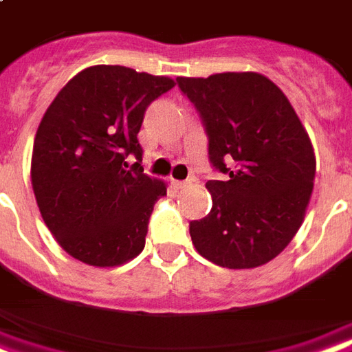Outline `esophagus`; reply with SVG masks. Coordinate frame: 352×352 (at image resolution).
Masks as SVG:
<instances>
[{"instance_id": "obj_1", "label": "esophagus", "mask_w": 352, "mask_h": 352, "mask_svg": "<svg viewBox=\"0 0 352 352\" xmlns=\"http://www.w3.org/2000/svg\"><path fill=\"white\" fill-rule=\"evenodd\" d=\"M191 184V182H178V179H173V186L176 187V189H184V187H187Z\"/></svg>"}]
</instances>
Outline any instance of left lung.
Wrapping results in <instances>:
<instances>
[{
    "instance_id": "8db88e82",
    "label": "left lung",
    "mask_w": 352,
    "mask_h": 352,
    "mask_svg": "<svg viewBox=\"0 0 352 352\" xmlns=\"http://www.w3.org/2000/svg\"><path fill=\"white\" fill-rule=\"evenodd\" d=\"M210 139L211 211L189 223L198 254L228 269L260 267L284 250L305 221L316 155L286 94L258 72L178 78Z\"/></svg>"
}]
</instances>
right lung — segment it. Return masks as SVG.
<instances>
[{
	"instance_id": "add662e5",
	"label": "right lung",
	"mask_w": 352,
	"mask_h": 352,
	"mask_svg": "<svg viewBox=\"0 0 352 352\" xmlns=\"http://www.w3.org/2000/svg\"><path fill=\"white\" fill-rule=\"evenodd\" d=\"M173 87L165 76L89 66L42 116L31 184L44 223L76 260L116 267L142 252L166 186L144 174L137 133L148 105Z\"/></svg>"
}]
</instances>
